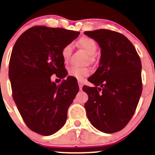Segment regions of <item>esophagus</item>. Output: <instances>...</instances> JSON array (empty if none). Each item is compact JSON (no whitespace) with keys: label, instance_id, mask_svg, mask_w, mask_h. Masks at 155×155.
<instances>
[{"label":"esophagus","instance_id":"obj_1","mask_svg":"<svg viewBox=\"0 0 155 155\" xmlns=\"http://www.w3.org/2000/svg\"><path fill=\"white\" fill-rule=\"evenodd\" d=\"M78 84H79V87L80 90L82 89V86H83V82H82V80H78Z\"/></svg>","mask_w":155,"mask_h":155}]
</instances>
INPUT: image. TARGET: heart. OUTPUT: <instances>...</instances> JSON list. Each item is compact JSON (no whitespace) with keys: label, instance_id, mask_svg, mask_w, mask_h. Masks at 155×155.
I'll list each match as a JSON object with an SVG mask.
<instances>
[{"label":"heart","instance_id":"b5f03b06","mask_svg":"<svg viewBox=\"0 0 155 155\" xmlns=\"http://www.w3.org/2000/svg\"><path fill=\"white\" fill-rule=\"evenodd\" d=\"M79 45L89 55H91V59H94V56L97 54L98 49L97 43L94 39L90 38V37H82L79 40ZM72 51H73V45L71 43H68L62 48L61 56L65 64H68L70 61ZM90 73V69L86 67L71 66L68 69L69 76H73L76 79H80V80L89 76Z\"/></svg>","mask_w":155,"mask_h":155}]
</instances>
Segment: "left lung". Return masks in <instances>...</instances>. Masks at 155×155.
<instances>
[{"instance_id":"1","label":"left lung","mask_w":155,"mask_h":155,"mask_svg":"<svg viewBox=\"0 0 155 155\" xmlns=\"http://www.w3.org/2000/svg\"><path fill=\"white\" fill-rule=\"evenodd\" d=\"M101 48L97 70L87 79L95 85H84L88 100L87 117L106 134L121 130L135 113L142 91L140 58L134 45L120 33L107 29L85 31Z\"/></svg>"}]
</instances>
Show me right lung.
<instances>
[{
	"label": "right lung",
	"mask_w": 155,
	"mask_h": 155,
	"mask_svg": "<svg viewBox=\"0 0 155 155\" xmlns=\"http://www.w3.org/2000/svg\"><path fill=\"white\" fill-rule=\"evenodd\" d=\"M79 31L34 26L25 31L12 48L9 77L12 98L29 129L49 136L64 125L68 110L79 86L68 76L60 85L51 81L55 74L68 75L61 49L79 36Z\"/></svg>",
	"instance_id": "obj_1"
}]
</instances>
